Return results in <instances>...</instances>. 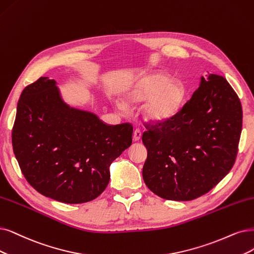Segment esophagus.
Wrapping results in <instances>:
<instances>
[{
    "label": "esophagus",
    "mask_w": 254,
    "mask_h": 254,
    "mask_svg": "<svg viewBox=\"0 0 254 254\" xmlns=\"http://www.w3.org/2000/svg\"><path fill=\"white\" fill-rule=\"evenodd\" d=\"M141 130L140 129H135V132H134V136H133V140L134 141H139L140 140V138H141Z\"/></svg>",
    "instance_id": "34e87169"
}]
</instances>
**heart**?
<instances>
[{
    "label": "heart",
    "instance_id": "heart-1",
    "mask_svg": "<svg viewBox=\"0 0 254 254\" xmlns=\"http://www.w3.org/2000/svg\"><path fill=\"white\" fill-rule=\"evenodd\" d=\"M186 96L184 84L163 72L152 71L140 75L122 92L126 105L136 107L145 101L141 114L152 125H163L173 120L181 111ZM119 111L126 109L120 100L114 102Z\"/></svg>",
    "mask_w": 254,
    "mask_h": 254
}]
</instances>
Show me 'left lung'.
<instances>
[{
  "label": "left lung",
  "instance_id": "1",
  "mask_svg": "<svg viewBox=\"0 0 254 254\" xmlns=\"http://www.w3.org/2000/svg\"><path fill=\"white\" fill-rule=\"evenodd\" d=\"M243 112L223 76L208 73L173 120L144 132L147 149L142 177L155 194L190 201L208 192L232 168Z\"/></svg>",
  "mask_w": 254,
  "mask_h": 254
}]
</instances>
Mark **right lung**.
<instances>
[{"instance_id":"obj_1","label":"right lung","mask_w":254,"mask_h":254,"mask_svg":"<svg viewBox=\"0 0 254 254\" xmlns=\"http://www.w3.org/2000/svg\"><path fill=\"white\" fill-rule=\"evenodd\" d=\"M54 79L41 77L17 102L13 153L33 189L67 204L90 202L110 181V166L132 144L133 127L108 126L70 107Z\"/></svg>"}]
</instances>
